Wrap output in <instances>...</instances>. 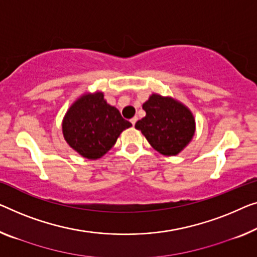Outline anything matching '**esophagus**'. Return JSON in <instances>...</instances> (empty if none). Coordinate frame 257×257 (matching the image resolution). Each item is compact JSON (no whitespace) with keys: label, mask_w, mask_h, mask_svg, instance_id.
Here are the masks:
<instances>
[{"label":"esophagus","mask_w":257,"mask_h":257,"mask_svg":"<svg viewBox=\"0 0 257 257\" xmlns=\"http://www.w3.org/2000/svg\"><path fill=\"white\" fill-rule=\"evenodd\" d=\"M136 121H137V117H136V116H134L133 118H130V122H132V124H133V125H135Z\"/></svg>","instance_id":"1"}]
</instances>
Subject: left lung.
I'll list each match as a JSON object with an SVG mask.
<instances>
[{
	"label": "left lung",
	"instance_id": "obj_1",
	"mask_svg": "<svg viewBox=\"0 0 257 257\" xmlns=\"http://www.w3.org/2000/svg\"><path fill=\"white\" fill-rule=\"evenodd\" d=\"M147 113L136 122L151 147L164 156H177L188 145L196 132L191 110L173 97L152 93L143 104Z\"/></svg>",
	"mask_w": 257,
	"mask_h": 257
}]
</instances>
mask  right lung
Returning a JSON list of instances; mask_svg holds the SVG:
<instances>
[{
  "label": "right lung",
  "instance_id": "obj_1",
  "mask_svg": "<svg viewBox=\"0 0 257 257\" xmlns=\"http://www.w3.org/2000/svg\"><path fill=\"white\" fill-rule=\"evenodd\" d=\"M129 127L132 123L121 116L116 107L107 104L101 91L79 95L62 120V134L69 147L91 160L106 155Z\"/></svg>",
  "mask_w": 257,
  "mask_h": 257
}]
</instances>
